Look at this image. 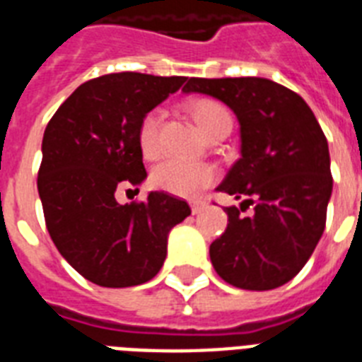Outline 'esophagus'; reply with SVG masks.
<instances>
[{
    "mask_svg": "<svg viewBox=\"0 0 362 362\" xmlns=\"http://www.w3.org/2000/svg\"><path fill=\"white\" fill-rule=\"evenodd\" d=\"M205 202L204 199H190V209H192V213H194V215H198L199 211H204L205 209Z\"/></svg>",
    "mask_w": 362,
    "mask_h": 362,
    "instance_id": "1",
    "label": "esophagus"
}]
</instances>
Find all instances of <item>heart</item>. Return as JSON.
I'll list each match as a JSON object with an SVG mask.
<instances>
[{"mask_svg": "<svg viewBox=\"0 0 362 362\" xmlns=\"http://www.w3.org/2000/svg\"><path fill=\"white\" fill-rule=\"evenodd\" d=\"M190 114L196 125L205 136L218 129H231V115L221 103L211 99H198L190 104ZM160 123L163 110H151L141 119L138 129V146L146 158H155L160 151ZM216 177V170L209 164L190 163L181 158H168L153 168L151 183L157 189L175 196H194L211 185Z\"/></svg>", "mask_w": 362, "mask_h": 362, "instance_id": "b5f03b06", "label": "heart"}]
</instances>
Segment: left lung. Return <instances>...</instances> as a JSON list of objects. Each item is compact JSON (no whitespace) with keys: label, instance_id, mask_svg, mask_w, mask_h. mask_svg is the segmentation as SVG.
Returning a JSON list of instances; mask_svg holds the SVG:
<instances>
[{"label":"left lung","instance_id":"1","mask_svg":"<svg viewBox=\"0 0 362 362\" xmlns=\"http://www.w3.org/2000/svg\"><path fill=\"white\" fill-rule=\"evenodd\" d=\"M183 93L209 95L235 114L241 158L218 185L252 204L224 207L228 228L211 243L222 280L265 291L290 282L314 252L332 192L327 138L299 95L267 78H190Z\"/></svg>","mask_w":362,"mask_h":362}]
</instances>
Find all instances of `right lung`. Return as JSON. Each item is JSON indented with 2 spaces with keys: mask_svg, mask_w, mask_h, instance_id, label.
I'll return each instance as SVG.
<instances>
[{
  "mask_svg": "<svg viewBox=\"0 0 362 362\" xmlns=\"http://www.w3.org/2000/svg\"><path fill=\"white\" fill-rule=\"evenodd\" d=\"M185 82L140 72L95 78L46 127L37 179L46 228L63 258L93 284L129 288L151 280L166 259L170 231L190 215L185 199L157 190L141 204L115 199V190L147 177L141 119Z\"/></svg>",
  "mask_w": 362,
  "mask_h": 362,
  "instance_id": "right-lung-1",
  "label": "right lung"
}]
</instances>
